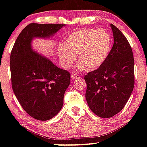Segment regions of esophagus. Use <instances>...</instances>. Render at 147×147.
Listing matches in <instances>:
<instances>
[{"label":"esophagus","instance_id":"34e87169","mask_svg":"<svg viewBox=\"0 0 147 147\" xmlns=\"http://www.w3.org/2000/svg\"><path fill=\"white\" fill-rule=\"evenodd\" d=\"M81 77L80 75H78V74H76V73H72L71 75V78L72 79H76V78H79Z\"/></svg>","mask_w":147,"mask_h":147}]
</instances>
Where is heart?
<instances>
[{
    "instance_id": "1",
    "label": "heart",
    "mask_w": 147,
    "mask_h": 147,
    "mask_svg": "<svg viewBox=\"0 0 147 147\" xmlns=\"http://www.w3.org/2000/svg\"><path fill=\"white\" fill-rule=\"evenodd\" d=\"M63 44L59 46L58 53L65 69L73 65L75 54H78L81 62L78 69L86 67L89 70H94L99 68L107 59L111 49V37L103 29L81 30L67 36Z\"/></svg>"
}]
</instances>
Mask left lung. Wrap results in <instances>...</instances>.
I'll return each mask as SVG.
<instances>
[{
	"instance_id": "8db88e82",
	"label": "left lung",
	"mask_w": 147,
	"mask_h": 147,
	"mask_svg": "<svg viewBox=\"0 0 147 147\" xmlns=\"http://www.w3.org/2000/svg\"><path fill=\"white\" fill-rule=\"evenodd\" d=\"M114 45L105 62L85 76V98L93 113L109 118L121 111L134 87V59L129 42L111 24Z\"/></svg>"
}]
</instances>
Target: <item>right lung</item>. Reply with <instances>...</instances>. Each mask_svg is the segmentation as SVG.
I'll return each mask as SVG.
<instances>
[{
	"label": "right lung",
	"instance_id": "right-lung-1",
	"mask_svg": "<svg viewBox=\"0 0 147 147\" xmlns=\"http://www.w3.org/2000/svg\"><path fill=\"white\" fill-rule=\"evenodd\" d=\"M65 24H30L18 36L10 53L13 91L33 118L48 121L62 109L70 73L33 49L34 39H50Z\"/></svg>",
	"mask_w": 147,
	"mask_h": 147
}]
</instances>
